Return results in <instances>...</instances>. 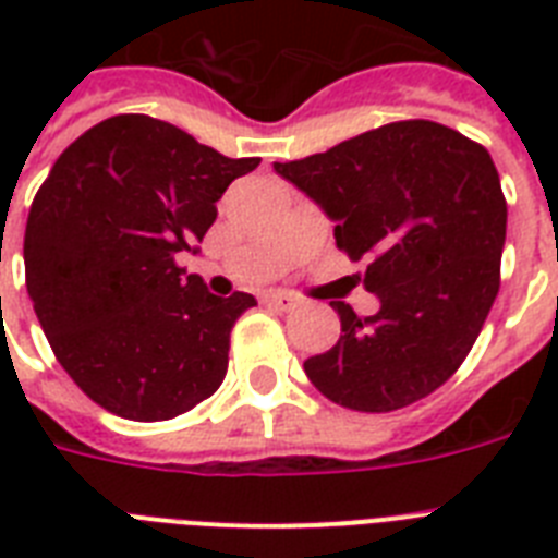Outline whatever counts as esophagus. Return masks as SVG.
<instances>
[{
	"label": "esophagus",
	"instance_id": "1",
	"mask_svg": "<svg viewBox=\"0 0 558 558\" xmlns=\"http://www.w3.org/2000/svg\"><path fill=\"white\" fill-rule=\"evenodd\" d=\"M266 304L278 306V310H292V306H298V298L289 295V292H269Z\"/></svg>",
	"mask_w": 558,
	"mask_h": 558
}]
</instances>
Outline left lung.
I'll return each instance as SVG.
<instances>
[{
	"mask_svg": "<svg viewBox=\"0 0 558 558\" xmlns=\"http://www.w3.org/2000/svg\"><path fill=\"white\" fill-rule=\"evenodd\" d=\"M275 173L336 222V245L365 260L379 313L344 301L336 348L304 371L353 411H397L437 390L493 310L507 240V202L489 153L434 121H397Z\"/></svg>",
	"mask_w": 558,
	"mask_h": 558,
	"instance_id": "1",
	"label": "left lung"
}]
</instances>
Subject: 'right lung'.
<instances>
[{"mask_svg":"<svg viewBox=\"0 0 558 558\" xmlns=\"http://www.w3.org/2000/svg\"><path fill=\"white\" fill-rule=\"evenodd\" d=\"M260 159H228L150 116H116L69 144L25 226V287L57 362L112 414L156 423L222 385L248 292L210 295L177 263Z\"/></svg>","mask_w":558,"mask_h":558,"instance_id":"right-lung-1","label":"right lung"}]
</instances>
